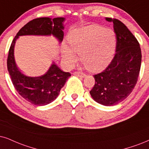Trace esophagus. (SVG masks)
<instances>
[{"label": "esophagus", "mask_w": 149, "mask_h": 149, "mask_svg": "<svg viewBox=\"0 0 149 149\" xmlns=\"http://www.w3.org/2000/svg\"><path fill=\"white\" fill-rule=\"evenodd\" d=\"M73 75H75V76H76L80 77V78H84V77L86 76V75L84 74V73L82 72H78V71H76V72L73 73Z\"/></svg>", "instance_id": "1"}]
</instances>
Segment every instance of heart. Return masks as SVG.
I'll return each mask as SVG.
<instances>
[{"instance_id": "1", "label": "heart", "mask_w": 149, "mask_h": 149, "mask_svg": "<svg viewBox=\"0 0 149 149\" xmlns=\"http://www.w3.org/2000/svg\"><path fill=\"white\" fill-rule=\"evenodd\" d=\"M69 47L62 46V57L67 67H73L80 54V61L91 72H99L108 67L113 58L116 37L113 31L97 24L77 28L69 33Z\"/></svg>"}]
</instances>
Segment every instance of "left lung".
Returning a JSON list of instances; mask_svg holds the SVG:
<instances>
[{
    "label": "left lung",
    "mask_w": 149,
    "mask_h": 149,
    "mask_svg": "<svg viewBox=\"0 0 149 149\" xmlns=\"http://www.w3.org/2000/svg\"><path fill=\"white\" fill-rule=\"evenodd\" d=\"M106 20L113 23L116 54L105 70L93 76L95 85L90 94L99 104L114 106L127 98L134 88L140 71L142 53L138 41L125 24L115 18Z\"/></svg>",
    "instance_id": "obj_1"
}]
</instances>
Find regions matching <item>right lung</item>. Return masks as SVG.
I'll return each mask as SVG.
<instances>
[{
	"label": "right lung",
	"mask_w": 149,
	"mask_h": 149,
	"mask_svg": "<svg viewBox=\"0 0 149 149\" xmlns=\"http://www.w3.org/2000/svg\"><path fill=\"white\" fill-rule=\"evenodd\" d=\"M65 20L63 17L53 19L44 17L31 20L17 33L9 48L7 69L13 85L24 100L36 106H44L55 100L71 74L62 71L53 62L48 71L42 76H25L18 69L15 61V44L22 36H53L61 43L63 40Z\"/></svg>",
	"instance_id": "add662e5"
}]
</instances>
